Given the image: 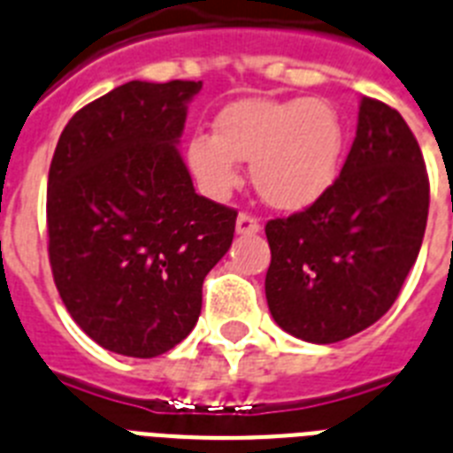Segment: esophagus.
Masks as SVG:
<instances>
[{
  "mask_svg": "<svg viewBox=\"0 0 453 453\" xmlns=\"http://www.w3.org/2000/svg\"><path fill=\"white\" fill-rule=\"evenodd\" d=\"M237 233L239 234L260 233V220H257L253 214H249V211H242V214L237 216Z\"/></svg>",
  "mask_w": 453,
  "mask_h": 453,
  "instance_id": "34e87169",
  "label": "esophagus"
}]
</instances>
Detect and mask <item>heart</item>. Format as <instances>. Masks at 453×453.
<instances>
[{
	"label": "heart",
	"instance_id": "b5f03b06",
	"mask_svg": "<svg viewBox=\"0 0 453 453\" xmlns=\"http://www.w3.org/2000/svg\"><path fill=\"white\" fill-rule=\"evenodd\" d=\"M345 127L322 98H242L220 110L211 133L188 140V165L207 196L226 197L250 161V181L267 204L297 211L318 203L341 170Z\"/></svg>",
	"mask_w": 453,
	"mask_h": 453
}]
</instances>
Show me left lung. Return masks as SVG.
I'll list each match as a JSON object with an SVG mask.
<instances>
[{
	"label": "left lung",
	"instance_id": "left-lung-1",
	"mask_svg": "<svg viewBox=\"0 0 453 453\" xmlns=\"http://www.w3.org/2000/svg\"><path fill=\"white\" fill-rule=\"evenodd\" d=\"M428 200L424 156L405 119L362 96L355 142L332 188L265 226V292L276 325L326 345L378 322L419 256Z\"/></svg>",
	"mask_w": 453,
	"mask_h": 453
}]
</instances>
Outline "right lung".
I'll use <instances>...</instances> for the list:
<instances>
[{
  "label": "right lung",
  "instance_id": "obj_1",
  "mask_svg": "<svg viewBox=\"0 0 453 453\" xmlns=\"http://www.w3.org/2000/svg\"><path fill=\"white\" fill-rule=\"evenodd\" d=\"M197 80H131L78 110L48 174V256L64 306L101 348L181 343L237 211L197 196L177 144Z\"/></svg>",
  "mask_w": 453,
  "mask_h": 453
}]
</instances>
